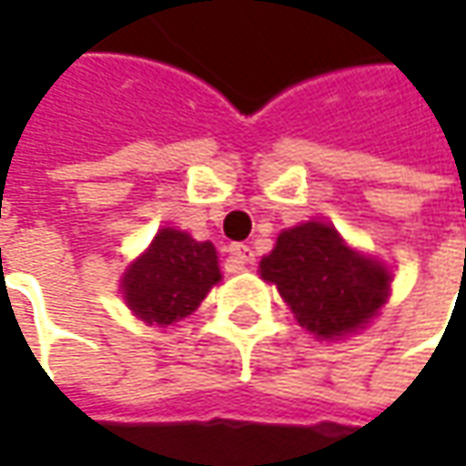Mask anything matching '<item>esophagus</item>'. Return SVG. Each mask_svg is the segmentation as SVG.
Returning <instances> with one entry per match:
<instances>
[{"instance_id":"obj_1","label":"esophagus","mask_w":466,"mask_h":466,"mask_svg":"<svg viewBox=\"0 0 466 466\" xmlns=\"http://www.w3.org/2000/svg\"><path fill=\"white\" fill-rule=\"evenodd\" d=\"M254 257H257V254H254V248H251V246H246V243H233V246H230V261H233L238 269H241L243 264H251Z\"/></svg>"}]
</instances>
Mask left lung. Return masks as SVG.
<instances>
[{
    "label": "left lung",
    "mask_w": 466,
    "mask_h": 466,
    "mask_svg": "<svg viewBox=\"0 0 466 466\" xmlns=\"http://www.w3.org/2000/svg\"><path fill=\"white\" fill-rule=\"evenodd\" d=\"M259 269L261 278L278 285L300 327L327 339L360 329L389 296L384 267L355 254L324 223H303L279 233Z\"/></svg>",
    "instance_id": "1"
}]
</instances>
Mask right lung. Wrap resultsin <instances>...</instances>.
I'll use <instances>...</instances> for the list:
<instances>
[{"mask_svg":"<svg viewBox=\"0 0 466 466\" xmlns=\"http://www.w3.org/2000/svg\"><path fill=\"white\" fill-rule=\"evenodd\" d=\"M218 279L220 267L212 243L163 228L147 254L127 272L124 298L142 321L168 327L194 311Z\"/></svg>","mask_w":466,"mask_h":466,"instance_id":"1","label":"right lung"}]
</instances>
